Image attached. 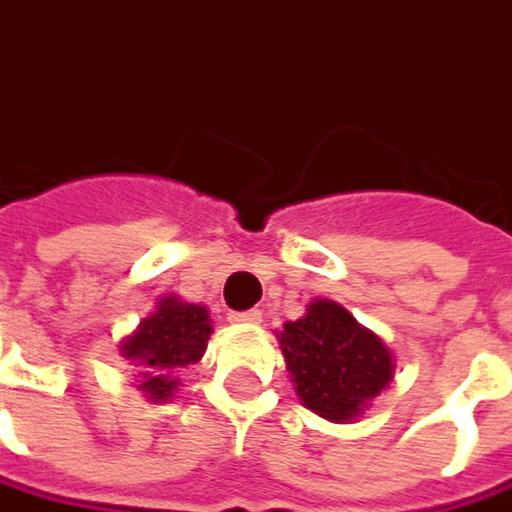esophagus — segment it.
Segmentation results:
<instances>
[{
	"instance_id": "obj_1",
	"label": "esophagus",
	"mask_w": 512,
	"mask_h": 512,
	"mask_svg": "<svg viewBox=\"0 0 512 512\" xmlns=\"http://www.w3.org/2000/svg\"><path fill=\"white\" fill-rule=\"evenodd\" d=\"M231 321L234 324H243V327H257L263 321V313L260 310H249V313H231Z\"/></svg>"
}]
</instances>
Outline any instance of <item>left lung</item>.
Segmentation results:
<instances>
[{
  "mask_svg": "<svg viewBox=\"0 0 512 512\" xmlns=\"http://www.w3.org/2000/svg\"><path fill=\"white\" fill-rule=\"evenodd\" d=\"M289 382L313 414L353 423L394 379V353L342 304L313 298L307 313L278 330Z\"/></svg>",
  "mask_w": 512,
  "mask_h": 512,
  "instance_id": "obj_1",
  "label": "left lung"
}]
</instances>
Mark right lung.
I'll return each mask as SVG.
<instances>
[{
    "label": "right lung",
    "mask_w": 512,
    "mask_h": 512,
    "mask_svg": "<svg viewBox=\"0 0 512 512\" xmlns=\"http://www.w3.org/2000/svg\"><path fill=\"white\" fill-rule=\"evenodd\" d=\"M214 327L202 304L182 301L179 295H162L150 316L121 339L118 353L136 371V391L147 403L162 406L179 391V368L196 365L208 347Z\"/></svg>",
    "instance_id": "add662e5"
}]
</instances>
